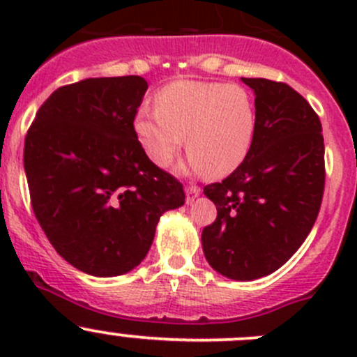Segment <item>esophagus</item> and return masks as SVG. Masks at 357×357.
I'll return each instance as SVG.
<instances>
[{"label":"esophagus","mask_w":357,"mask_h":357,"mask_svg":"<svg viewBox=\"0 0 357 357\" xmlns=\"http://www.w3.org/2000/svg\"><path fill=\"white\" fill-rule=\"evenodd\" d=\"M185 192H186V204H192V202L200 195V188L195 185H188L185 188Z\"/></svg>","instance_id":"1"}]
</instances>
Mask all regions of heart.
<instances>
[{"label":"heart","instance_id":"b5f03b06","mask_svg":"<svg viewBox=\"0 0 357 357\" xmlns=\"http://www.w3.org/2000/svg\"><path fill=\"white\" fill-rule=\"evenodd\" d=\"M157 109L139 107L135 132L146 157L165 167L186 136L190 167L208 176L235 171L254 143L257 109L243 86L204 81H174L155 95Z\"/></svg>","mask_w":357,"mask_h":357}]
</instances>
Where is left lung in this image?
Segmentation results:
<instances>
[{"mask_svg":"<svg viewBox=\"0 0 357 357\" xmlns=\"http://www.w3.org/2000/svg\"><path fill=\"white\" fill-rule=\"evenodd\" d=\"M255 95L257 131L248 155L204 188L218 218L202 231L212 269L250 282L282 268L307 238L325 190L321 122L285 82L242 77Z\"/></svg>","mask_w":357,"mask_h":357,"instance_id":"left-lung-1","label":"left lung"}]
</instances>
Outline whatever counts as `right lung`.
I'll return each instance as SVG.
<instances>
[{
	"mask_svg": "<svg viewBox=\"0 0 357 357\" xmlns=\"http://www.w3.org/2000/svg\"><path fill=\"white\" fill-rule=\"evenodd\" d=\"M139 75L62 86L36 114L24 145L31 204L50 243L79 271L109 278L145 259L183 185L143 152L135 115Z\"/></svg>",
	"mask_w": 357,
	"mask_h": 357,
	"instance_id": "right-lung-1",
	"label": "right lung"
}]
</instances>
